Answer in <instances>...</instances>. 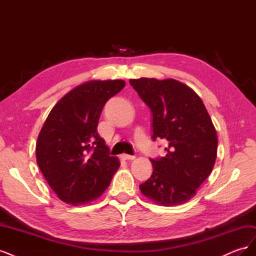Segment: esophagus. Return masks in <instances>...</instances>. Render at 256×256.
I'll list each match as a JSON object with an SVG mask.
<instances>
[{"mask_svg": "<svg viewBox=\"0 0 256 256\" xmlns=\"http://www.w3.org/2000/svg\"><path fill=\"white\" fill-rule=\"evenodd\" d=\"M120 158L122 160H134V156H131V154H122Z\"/></svg>", "mask_w": 256, "mask_h": 256, "instance_id": "esophagus-1", "label": "esophagus"}]
</instances>
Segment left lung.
I'll use <instances>...</instances> for the list:
<instances>
[{
	"label": "left lung",
	"mask_w": 256,
	"mask_h": 256,
	"mask_svg": "<svg viewBox=\"0 0 256 256\" xmlns=\"http://www.w3.org/2000/svg\"><path fill=\"white\" fill-rule=\"evenodd\" d=\"M152 112V138L168 141L166 156L150 159L154 171L140 184L143 196L162 206H177L196 194L210 175L218 136L202 99L174 79H130Z\"/></svg>",
	"instance_id": "left-lung-1"
}]
</instances>
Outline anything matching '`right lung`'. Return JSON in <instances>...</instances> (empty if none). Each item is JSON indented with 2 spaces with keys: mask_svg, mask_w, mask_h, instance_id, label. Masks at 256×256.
<instances>
[{
  "mask_svg": "<svg viewBox=\"0 0 256 256\" xmlns=\"http://www.w3.org/2000/svg\"><path fill=\"white\" fill-rule=\"evenodd\" d=\"M124 80H90L62 97L38 134L36 161L44 180L63 202H94L109 187L118 158L98 134L104 104L120 92Z\"/></svg>",
  "mask_w": 256,
  "mask_h": 256,
  "instance_id": "1",
  "label": "right lung"
}]
</instances>
